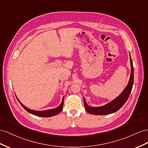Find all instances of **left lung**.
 <instances>
[{"mask_svg":"<svg viewBox=\"0 0 148 148\" xmlns=\"http://www.w3.org/2000/svg\"><path fill=\"white\" fill-rule=\"evenodd\" d=\"M130 60H131V74L130 76V81H129L128 84L125 89L123 90V92L121 93L120 95L114 99L110 103L106 104L103 106L94 108V107H90L86 103L85 99L84 98V104L86 110L88 111L89 114L94 115H106L109 114H111L123 106L127 101V99L130 97V94L131 92L132 86H133L134 82V67L132 65V59L130 56Z\"/></svg>","mask_w":148,"mask_h":148,"instance_id":"8db88e82","label":"left lung"}]
</instances>
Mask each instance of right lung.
<instances>
[{
	"mask_svg": "<svg viewBox=\"0 0 148 148\" xmlns=\"http://www.w3.org/2000/svg\"><path fill=\"white\" fill-rule=\"evenodd\" d=\"M18 102H19L22 106L23 107L26 111L29 112V113L32 114H34L35 116H40V117H51V116H54L55 115H57L58 114H59L60 111L62 110L63 104H64V97L62 99L61 104H60L59 107L56 108L55 109H49V110H46V111H37L31 110V109H29L27 108H26L25 106H24L19 101H18Z\"/></svg>",
	"mask_w": 148,
	"mask_h": 148,
	"instance_id": "obj_1",
	"label": "right lung"
}]
</instances>
